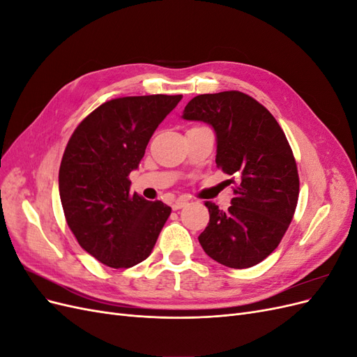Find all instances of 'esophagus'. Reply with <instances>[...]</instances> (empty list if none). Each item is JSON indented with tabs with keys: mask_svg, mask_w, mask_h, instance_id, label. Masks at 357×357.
<instances>
[{
	"mask_svg": "<svg viewBox=\"0 0 357 357\" xmlns=\"http://www.w3.org/2000/svg\"><path fill=\"white\" fill-rule=\"evenodd\" d=\"M188 205V201L183 199V198H178L177 201H174V204H172V210H180L183 207H186Z\"/></svg>",
	"mask_w": 357,
	"mask_h": 357,
	"instance_id": "34e87169",
	"label": "esophagus"
}]
</instances>
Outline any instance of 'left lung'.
I'll return each mask as SVG.
<instances>
[{
	"label": "left lung",
	"mask_w": 357,
	"mask_h": 357,
	"mask_svg": "<svg viewBox=\"0 0 357 357\" xmlns=\"http://www.w3.org/2000/svg\"><path fill=\"white\" fill-rule=\"evenodd\" d=\"M183 119L214 128L215 164L239 180L226 211L205 202L210 222L198 236L199 244L225 266L257 265L282 241L299 197L296 160L282 126L261 102L240 91L198 95L185 107Z\"/></svg>",
	"instance_id": "left-lung-1"
}]
</instances>
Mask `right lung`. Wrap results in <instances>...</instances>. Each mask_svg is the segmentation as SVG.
Instances as JSON below:
<instances>
[{
	"label": "right lung",
	"mask_w": 357,
	"mask_h": 357,
	"mask_svg": "<svg viewBox=\"0 0 357 357\" xmlns=\"http://www.w3.org/2000/svg\"><path fill=\"white\" fill-rule=\"evenodd\" d=\"M181 95L123 96L101 104L74 129L59 168L66 220L80 247L112 268L152 253L171 214L162 201L131 193L150 137Z\"/></svg>",
	"instance_id": "obj_1"
}]
</instances>
